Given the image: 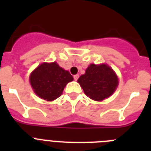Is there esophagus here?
Masks as SVG:
<instances>
[{"label": "esophagus", "mask_w": 151, "mask_h": 151, "mask_svg": "<svg viewBox=\"0 0 151 151\" xmlns=\"http://www.w3.org/2000/svg\"><path fill=\"white\" fill-rule=\"evenodd\" d=\"M78 77H79V76H78V75H75L74 76H73L75 81H77V80H78Z\"/></svg>", "instance_id": "esophagus-1"}]
</instances>
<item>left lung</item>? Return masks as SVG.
<instances>
[{"label":"left lung","mask_w":151,"mask_h":151,"mask_svg":"<svg viewBox=\"0 0 151 151\" xmlns=\"http://www.w3.org/2000/svg\"><path fill=\"white\" fill-rule=\"evenodd\" d=\"M85 94L96 101H102L115 92L119 79L115 72L107 64H90L85 73L78 79Z\"/></svg>","instance_id":"obj_1"}]
</instances>
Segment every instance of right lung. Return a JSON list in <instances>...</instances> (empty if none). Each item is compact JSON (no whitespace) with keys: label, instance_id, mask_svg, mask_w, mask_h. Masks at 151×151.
<instances>
[{"label":"right lung","instance_id":"add662e5","mask_svg":"<svg viewBox=\"0 0 151 151\" xmlns=\"http://www.w3.org/2000/svg\"><path fill=\"white\" fill-rule=\"evenodd\" d=\"M73 80L68 71L56 62L43 63L33 70L29 82L36 95L47 101L60 97L66 84Z\"/></svg>","mask_w":151,"mask_h":151}]
</instances>
